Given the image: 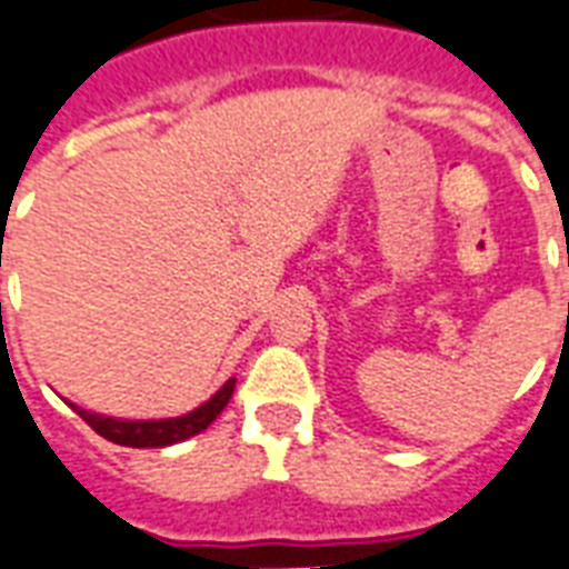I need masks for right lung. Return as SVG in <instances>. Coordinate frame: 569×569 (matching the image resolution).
Listing matches in <instances>:
<instances>
[{
  "label": "right lung",
  "mask_w": 569,
  "mask_h": 569,
  "mask_svg": "<svg viewBox=\"0 0 569 569\" xmlns=\"http://www.w3.org/2000/svg\"><path fill=\"white\" fill-rule=\"evenodd\" d=\"M232 390H236V379H229L223 388L217 390L214 397L202 402L199 409L181 415V418H163V420H119V418H103L94 411H86L80 406H73L89 427L103 436L112 445H124V448H167V445H179V441L197 436L206 427H211V420L227 409V402L232 400Z\"/></svg>",
  "instance_id": "obj_1"
}]
</instances>
